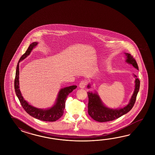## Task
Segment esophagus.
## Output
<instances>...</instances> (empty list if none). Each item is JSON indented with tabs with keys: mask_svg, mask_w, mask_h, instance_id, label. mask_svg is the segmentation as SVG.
Masks as SVG:
<instances>
[{
	"mask_svg": "<svg viewBox=\"0 0 155 155\" xmlns=\"http://www.w3.org/2000/svg\"><path fill=\"white\" fill-rule=\"evenodd\" d=\"M86 84H87V81H85V80H82L81 82H80L79 87L81 89H84V88L85 87Z\"/></svg>",
	"mask_w": 155,
	"mask_h": 155,
	"instance_id": "1",
	"label": "esophagus"
}]
</instances>
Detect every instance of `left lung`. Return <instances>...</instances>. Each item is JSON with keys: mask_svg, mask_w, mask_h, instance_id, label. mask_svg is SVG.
Returning a JSON list of instances; mask_svg holds the SVG:
<instances>
[{"mask_svg": "<svg viewBox=\"0 0 155 155\" xmlns=\"http://www.w3.org/2000/svg\"><path fill=\"white\" fill-rule=\"evenodd\" d=\"M126 56V63L132 65L135 68L138 70V65L136 60L129 53H125ZM137 78V76L134 75ZM135 88L133 95L130 100L129 104L123 108L119 109H110L106 107L103 104L101 99L97 93L92 92H87L89 98L88 103V114L91 118L96 121L100 122H107L112 121L129 112L135 104L137 95L138 94L140 81L138 78L135 79ZM88 88H90V85L87 86Z\"/></svg>", "mask_w": 155, "mask_h": 155, "instance_id": "left-lung-1", "label": "left lung"}]
</instances>
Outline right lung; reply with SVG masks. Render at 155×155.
Here are the masks:
<instances>
[{
    "label": "right lung",
    "instance_id": "1",
    "mask_svg": "<svg viewBox=\"0 0 155 155\" xmlns=\"http://www.w3.org/2000/svg\"><path fill=\"white\" fill-rule=\"evenodd\" d=\"M38 43L34 42L31 44L28 47L26 52L21 56L17 64V70L15 73V78L14 80V89L18 98L20 101L21 105L23 109L25 110L29 115L35 119H38L44 121L53 122L59 119L64 114V110L65 107V102L66 97L69 95L70 93L73 91L74 89H76L77 86L75 85L70 86L65 88L61 89L59 91L58 97L56 99V103L50 109L44 110L38 109L30 105L29 103L25 101L23 97L21 95L19 89V63L21 60L24 59L25 58L29 55L31 50L34 48L37 45Z\"/></svg>",
    "mask_w": 155,
    "mask_h": 155
}]
</instances>
